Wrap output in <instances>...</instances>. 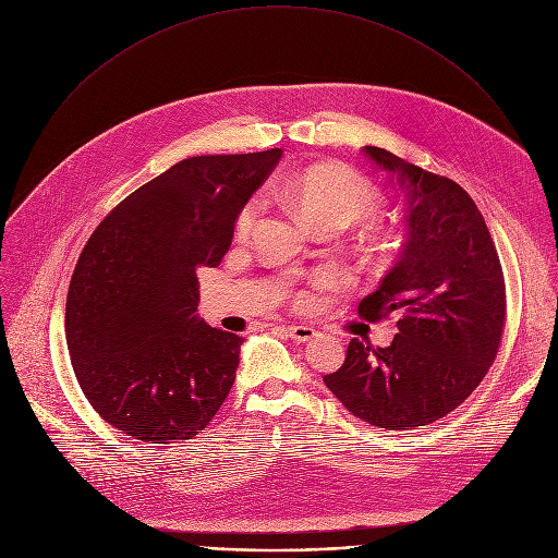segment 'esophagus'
<instances>
[{
    "instance_id": "obj_1",
    "label": "esophagus",
    "mask_w": 558,
    "mask_h": 558,
    "mask_svg": "<svg viewBox=\"0 0 558 558\" xmlns=\"http://www.w3.org/2000/svg\"><path fill=\"white\" fill-rule=\"evenodd\" d=\"M284 331L295 342H308V340H313L317 336V331L313 327H287Z\"/></svg>"
}]
</instances>
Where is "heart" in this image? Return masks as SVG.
<instances>
[{
  "label": "heart",
  "mask_w": 558,
  "mask_h": 558,
  "mask_svg": "<svg viewBox=\"0 0 558 558\" xmlns=\"http://www.w3.org/2000/svg\"><path fill=\"white\" fill-rule=\"evenodd\" d=\"M280 194L311 222V227L349 229L366 222L381 209V192L366 179L338 168L311 166L287 174L280 183ZM260 201H247L235 216V235L247 238L260 216Z\"/></svg>",
  "instance_id": "obj_1"
}]
</instances>
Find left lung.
Masks as SVG:
<instances>
[{
  "label": "left lung",
  "mask_w": 558,
  "mask_h": 558,
  "mask_svg": "<svg viewBox=\"0 0 558 558\" xmlns=\"http://www.w3.org/2000/svg\"><path fill=\"white\" fill-rule=\"evenodd\" d=\"M362 151L407 196L409 238L357 313L400 320L386 349L353 338L325 384L357 420L413 430L452 413L486 377L506 327V280L486 220L461 185L388 149Z\"/></svg>",
  "instance_id": "left-lung-1"
}]
</instances>
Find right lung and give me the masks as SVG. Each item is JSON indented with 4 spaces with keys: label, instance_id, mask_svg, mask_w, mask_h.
Masks as SVG:
<instances>
[{
    "label": "right lung",
    "instance_id": "add662e5",
    "mask_svg": "<svg viewBox=\"0 0 558 558\" xmlns=\"http://www.w3.org/2000/svg\"><path fill=\"white\" fill-rule=\"evenodd\" d=\"M282 149L192 156L93 231L65 300L70 362L90 407L145 444L198 435L227 400L243 338L198 320V267H218L241 207Z\"/></svg>",
    "mask_w": 558,
    "mask_h": 558
}]
</instances>
